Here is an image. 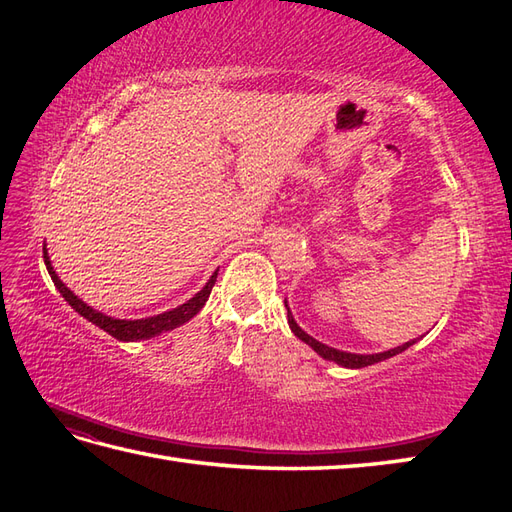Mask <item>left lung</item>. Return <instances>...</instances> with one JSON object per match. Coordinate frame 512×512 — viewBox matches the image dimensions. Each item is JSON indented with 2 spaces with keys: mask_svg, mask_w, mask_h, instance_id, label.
<instances>
[{
  "mask_svg": "<svg viewBox=\"0 0 512 512\" xmlns=\"http://www.w3.org/2000/svg\"><path fill=\"white\" fill-rule=\"evenodd\" d=\"M286 308H288V303H286ZM288 325H290V330L295 332L297 339H301L303 343H308L314 352H317L319 356H323V358H325V361H334L336 365H341V367H352V369L367 367V365H374V363H378V361H385V358H391V356H396V354H400V352H405L409 345L416 343V341H407L405 345H398V347H394V350H387V352H380V354H352V352L334 350V347H330V345H323V343H319L317 339H312L310 334H306V332H303V330L299 328L297 321H295V317H292L290 308H288Z\"/></svg>",
  "mask_w": 512,
  "mask_h": 512,
  "instance_id": "left-lung-1",
  "label": "left lung"
}]
</instances>
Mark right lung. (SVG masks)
Wrapping results in <instances>:
<instances>
[{
    "label": "right lung",
    "instance_id": "obj_1",
    "mask_svg": "<svg viewBox=\"0 0 512 512\" xmlns=\"http://www.w3.org/2000/svg\"><path fill=\"white\" fill-rule=\"evenodd\" d=\"M43 262H46L48 273H50V277L54 281V286H57V290L63 295V299L68 301L70 306L76 312H79L83 319L92 321L96 328H101L107 334H112L114 339H118V341H145V339H151V336H156L160 332H167V330L178 328V325H182V323H187L189 319H193L195 314H198L204 308V303H206V299H209L211 288L215 286V279H217V270H215V273L211 275V279L206 281V286L198 292V295L191 297L187 303H182V306H178V308H173L169 312H162V314H156V317L127 321V319L107 317V314L90 308L88 303H83L79 297H76L74 292L57 277V273H54V268L50 264V257H48V250L46 248H43Z\"/></svg>",
    "mask_w": 512,
    "mask_h": 512
}]
</instances>
